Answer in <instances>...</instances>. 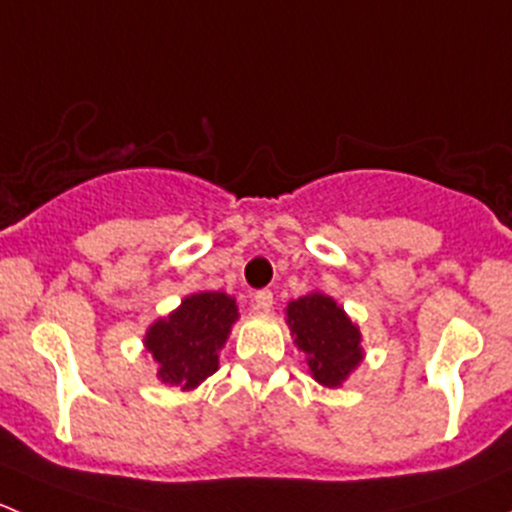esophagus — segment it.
I'll use <instances>...</instances> for the list:
<instances>
[{"label":"esophagus","mask_w":512,"mask_h":512,"mask_svg":"<svg viewBox=\"0 0 512 512\" xmlns=\"http://www.w3.org/2000/svg\"><path fill=\"white\" fill-rule=\"evenodd\" d=\"M252 302H255V309H260V312H270V309H272V292H270V289H260V292L252 294Z\"/></svg>","instance_id":"obj_1"}]
</instances>
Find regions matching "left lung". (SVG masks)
Listing matches in <instances>:
<instances>
[{
  "mask_svg": "<svg viewBox=\"0 0 512 512\" xmlns=\"http://www.w3.org/2000/svg\"><path fill=\"white\" fill-rule=\"evenodd\" d=\"M287 322L319 384L339 386L361 361L359 329L327 294L312 292L289 302Z\"/></svg>",
  "mask_w": 512,
  "mask_h": 512,
  "instance_id": "1",
  "label": "left lung"
}]
</instances>
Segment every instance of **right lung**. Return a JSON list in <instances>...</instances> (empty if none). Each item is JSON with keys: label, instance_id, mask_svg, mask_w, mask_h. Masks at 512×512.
<instances>
[{"label": "right lung", "instance_id": "1", "mask_svg": "<svg viewBox=\"0 0 512 512\" xmlns=\"http://www.w3.org/2000/svg\"><path fill=\"white\" fill-rule=\"evenodd\" d=\"M235 319V299L223 292L190 294L168 319H158L148 329L146 349L160 364V381L178 389H195L215 374L218 352Z\"/></svg>", "mask_w": 512, "mask_h": 512}]
</instances>
